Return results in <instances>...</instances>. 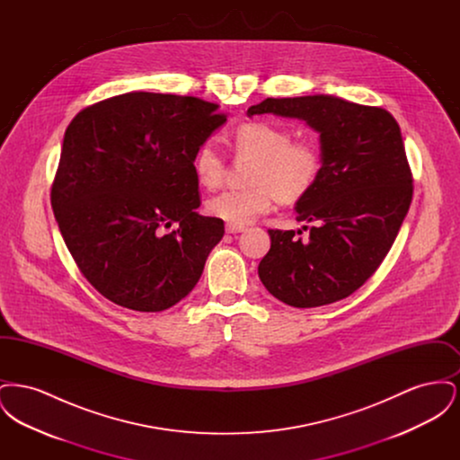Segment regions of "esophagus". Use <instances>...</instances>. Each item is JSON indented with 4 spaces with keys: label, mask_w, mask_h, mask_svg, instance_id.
Here are the masks:
<instances>
[{
    "label": "esophagus",
    "mask_w": 460,
    "mask_h": 460,
    "mask_svg": "<svg viewBox=\"0 0 460 460\" xmlns=\"http://www.w3.org/2000/svg\"><path fill=\"white\" fill-rule=\"evenodd\" d=\"M244 227L243 226H234V224H226V233L227 234H236V233H243Z\"/></svg>",
    "instance_id": "esophagus-1"
}]
</instances>
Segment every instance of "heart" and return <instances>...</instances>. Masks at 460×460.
I'll return each instance as SVG.
<instances>
[{
    "instance_id": "1",
    "label": "heart",
    "mask_w": 460,
    "mask_h": 460,
    "mask_svg": "<svg viewBox=\"0 0 460 460\" xmlns=\"http://www.w3.org/2000/svg\"><path fill=\"white\" fill-rule=\"evenodd\" d=\"M240 158L253 160L244 190H227L207 201V212L234 226H246L269 212L274 198L296 203L305 198L321 174L323 156L312 141H293V132L272 122H248L233 136ZM198 182L217 188L226 172V158L214 141H203L193 158Z\"/></svg>"
}]
</instances>
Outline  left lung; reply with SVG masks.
I'll return each instance as SVG.
<instances>
[{"label": "left lung", "mask_w": 460, "mask_h": 460, "mask_svg": "<svg viewBox=\"0 0 460 460\" xmlns=\"http://www.w3.org/2000/svg\"><path fill=\"white\" fill-rule=\"evenodd\" d=\"M263 113L304 120L319 132L323 167L295 205L296 219L314 224L308 241L270 229L259 278L286 305L334 304L376 272L409 212L412 175L402 132L390 111L332 94L267 98L246 111Z\"/></svg>", "instance_id": "left-lung-1"}]
</instances>
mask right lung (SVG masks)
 Listing matches in <instances>:
<instances>
[{
    "label": "right lung",
    "mask_w": 460,
    "mask_h": 460,
    "mask_svg": "<svg viewBox=\"0 0 460 460\" xmlns=\"http://www.w3.org/2000/svg\"><path fill=\"white\" fill-rule=\"evenodd\" d=\"M217 109L132 91L68 124L51 207L77 267L110 302L160 312L197 286L224 236L222 220L197 212L193 167L199 145L227 120Z\"/></svg>",
    "instance_id": "1"
}]
</instances>
